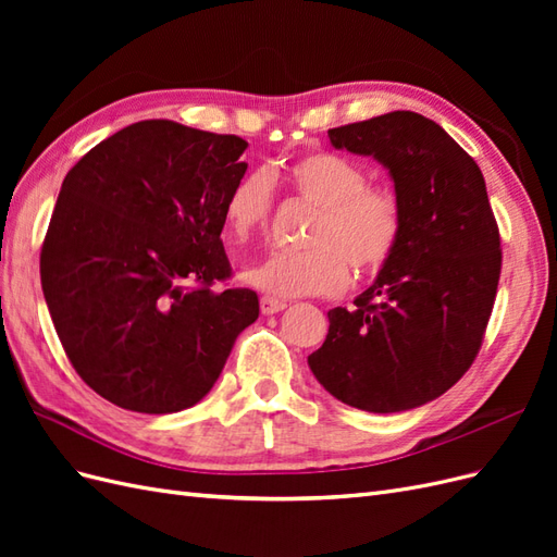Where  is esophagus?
<instances>
[{
  "label": "esophagus",
  "instance_id": "obj_1",
  "mask_svg": "<svg viewBox=\"0 0 557 557\" xmlns=\"http://www.w3.org/2000/svg\"><path fill=\"white\" fill-rule=\"evenodd\" d=\"M285 307V301L283 299H276V297H269V295H264L262 299H260V309H262V313L264 315H274V313H278V311H283Z\"/></svg>",
  "mask_w": 557,
  "mask_h": 557
}]
</instances>
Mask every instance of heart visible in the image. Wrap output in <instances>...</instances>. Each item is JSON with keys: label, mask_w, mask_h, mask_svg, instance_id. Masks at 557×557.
Segmentation results:
<instances>
[{"label": "heart", "mask_w": 557, "mask_h": 557, "mask_svg": "<svg viewBox=\"0 0 557 557\" xmlns=\"http://www.w3.org/2000/svg\"><path fill=\"white\" fill-rule=\"evenodd\" d=\"M293 193L318 207L305 250H278L244 272V281L272 297L336 295L356 276H374L401 239V199L391 185L369 183L362 164L330 150H309L283 166ZM274 178L262 166L234 181L223 201L232 242L260 237L274 211Z\"/></svg>", "instance_id": "obj_1"}]
</instances>
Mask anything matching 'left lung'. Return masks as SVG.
I'll return each mask as SVG.
<instances>
[{"label":"left lung","mask_w":557,"mask_h":557,"mask_svg":"<svg viewBox=\"0 0 557 557\" xmlns=\"http://www.w3.org/2000/svg\"><path fill=\"white\" fill-rule=\"evenodd\" d=\"M327 137L391 172L404 230L356 309L327 311L325 344L309 367L348 407L416 409L462 379L493 313L502 248L485 181L474 158L413 111L334 127Z\"/></svg>","instance_id":"left-lung-1"}]
</instances>
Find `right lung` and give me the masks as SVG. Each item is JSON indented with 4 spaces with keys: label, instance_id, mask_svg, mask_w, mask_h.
Returning a JSON list of instances; mask_svg holds the SVG:
<instances>
[{
    "label": "right lung",
    "instance_id": "obj_1",
    "mask_svg": "<svg viewBox=\"0 0 557 557\" xmlns=\"http://www.w3.org/2000/svg\"><path fill=\"white\" fill-rule=\"evenodd\" d=\"M248 144L174 121H141L83 156L41 248V288L76 374L127 411L176 413L221 376L258 320L232 276L223 201Z\"/></svg>",
    "mask_w": 557,
    "mask_h": 557
}]
</instances>
